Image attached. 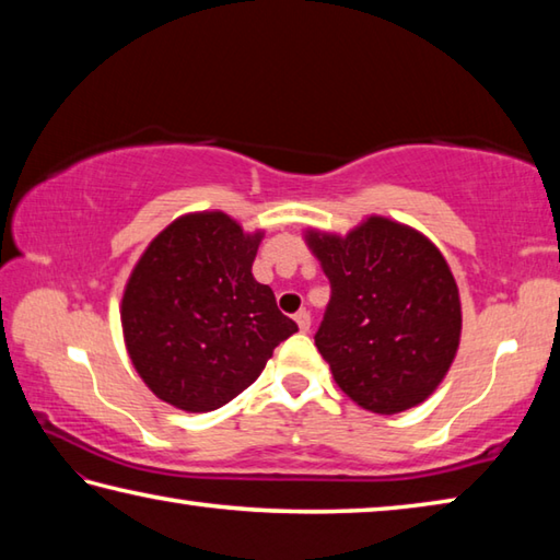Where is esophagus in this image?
Instances as JSON below:
<instances>
[{"mask_svg":"<svg viewBox=\"0 0 560 560\" xmlns=\"http://www.w3.org/2000/svg\"><path fill=\"white\" fill-rule=\"evenodd\" d=\"M295 322H298L300 331H310V327H312V317H310V312H307V310H300L298 315H295Z\"/></svg>","mask_w":560,"mask_h":560,"instance_id":"obj_1","label":"esophagus"}]
</instances>
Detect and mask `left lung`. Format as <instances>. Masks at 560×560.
Returning <instances> with one entry per match:
<instances>
[{"label": "left lung", "mask_w": 560, "mask_h": 560, "mask_svg": "<svg viewBox=\"0 0 560 560\" xmlns=\"http://www.w3.org/2000/svg\"><path fill=\"white\" fill-rule=\"evenodd\" d=\"M331 298L315 335L337 386L371 413L394 416L433 394L463 331L457 282L423 233L369 215L347 235L307 231Z\"/></svg>", "instance_id": "1"}]
</instances>
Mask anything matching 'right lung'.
I'll return each mask as SVG.
<instances>
[{
  "mask_svg": "<svg viewBox=\"0 0 560 560\" xmlns=\"http://www.w3.org/2000/svg\"><path fill=\"white\" fill-rule=\"evenodd\" d=\"M262 231L186 213L147 245L125 285L127 354L156 398L209 413L248 388L298 325L253 278Z\"/></svg>",
  "mask_w": 560,
  "mask_h": 560,
  "instance_id": "1",
  "label": "right lung"
}]
</instances>
